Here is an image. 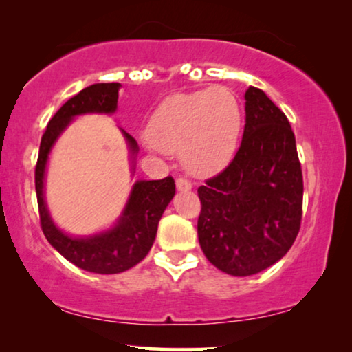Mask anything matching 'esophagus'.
<instances>
[{
  "instance_id": "1",
  "label": "esophagus",
  "mask_w": 352,
  "mask_h": 352,
  "mask_svg": "<svg viewBox=\"0 0 352 352\" xmlns=\"http://www.w3.org/2000/svg\"><path fill=\"white\" fill-rule=\"evenodd\" d=\"M176 187H177V190L187 192V190L192 189V182L189 179H186V177H177Z\"/></svg>"
}]
</instances>
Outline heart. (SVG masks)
<instances>
[{
    "label": "heart",
    "mask_w": 352,
    "mask_h": 352,
    "mask_svg": "<svg viewBox=\"0 0 352 352\" xmlns=\"http://www.w3.org/2000/svg\"><path fill=\"white\" fill-rule=\"evenodd\" d=\"M242 124L237 96L226 86L171 94L152 113L147 146L157 152L179 151L187 170L210 176L234 158Z\"/></svg>",
    "instance_id": "heart-1"
}]
</instances>
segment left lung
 <instances>
[{"label": "left lung", "instance_id": "8db88e82", "mask_svg": "<svg viewBox=\"0 0 352 352\" xmlns=\"http://www.w3.org/2000/svg\"><path fill=\"white\" fill-rule=\"evenodd\" d=\"M234 160L199 187V242L230 276H253L285 256L300 232L302 173L285 113L250 86Z\"/></svg>", "mask_w": 352, "mask_h": 352}]
</instances>
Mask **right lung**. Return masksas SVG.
Instances as JSON below:
<instances>
[{
    "mask_svg": "<svg viewBox=\"0 0 352 352\" xmlns=\"http://www.w3.org/2000/svg\"><path fill=\"white\" fill-rule=\"evenodd\" d=\"M120 86V83H96L67 100L47 123L35 168V189L43 234L65 259L96 274L128 271L147 256L155 240L158 221L176 192L171 176L158 181H138L133 186L118 223L112 229L91 237H70L52 223L43 197L45 170L51 147L76 115L113 113L117 110ZM123 134L134 155L138 152V142L128 133L123 131Z\"/></svg>",
    "mask_w": 352,
    "mask_h": 352,
    "instance_id": "1",
    "label": "right lung"
}]
</instances>
